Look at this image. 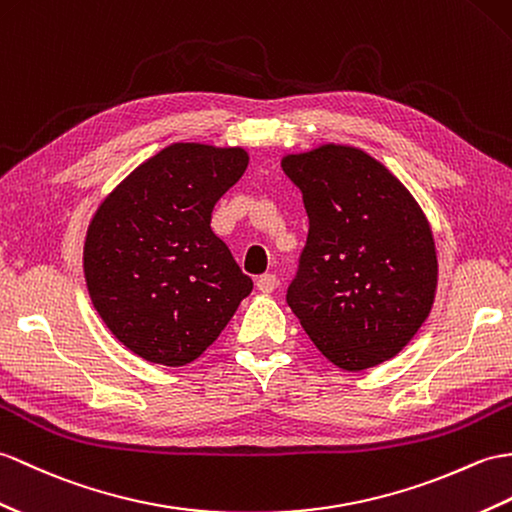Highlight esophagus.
I'll return each mask as SVG.
<instances>
[{
  "label": "esophagus",
  "mask_w": 512,
  "mask_h": 512,
  "mask_svg": "<svg viewBox=\"0 0 512 512\" xmlns=\"http://www.w3.org/2000/svg\"><path fill=\"white\" fill-rule=\"evenodd\" d=\"M275 288H277V277L275 275H270V272H266V275L257 277V290L259 292L270 294Z\"/></svg>",
  "instance_id": "obj_1"
}]
</instances>
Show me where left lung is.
<instances>
[{
	"label": "left lung",
	"mask_w": 512,
	"mask_h": 512,
	"mask_svg": "<svg viewBox=\"0 0 512 512\" xmlns=\"http://www.w3.org/2000/svg\"><path fill=\"white\" fill-rule=\"evenodd\" d=\"M310 233L288 305L325 358L364 371L406 347L430 316L438 259L432 227L399 178L344 144L285 154Z\"/></svg>",
	"instance_id": "8db88e82"
}]
</instances>
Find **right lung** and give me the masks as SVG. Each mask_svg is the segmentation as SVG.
<instances>
[{"mask_svg": "<svg viewBox=\"0 0 512 512\" xmlns=\"http://www.w3.org/2000/svg\"><path fill=\"white\" fill-rule=\"evenodd\" d=\"M240 146L172 144L130 172L95 209L85 281L104 325L152 364L200 358L253 290L211 231L216 202L240 181Z\"/></svg>", "mask_w": 512, "mask_h": 512, "instance_id": "1", "label": "right lung"}]
</instances>
